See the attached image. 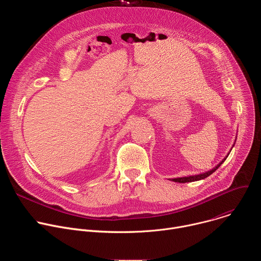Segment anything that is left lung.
Segmentation results:
<instances>
[{"label":"left lung","instance_id":"8db88e82","mask_svg":"<svg viewBox=\"0 0 261 261\" xmlns=\"http://www.w3.org/2000/svg\"><path fill=\"white\" fill-rule=\"evenodd\" d=\"M226 159L223 160L220 164H218L214 169L207 171V172H204V173H201V174H197V175H192V176H185V177H178V178H172L173 181H176V182H188V181H195V180H199V179H202V178H205L207 177L208 175H211L213 172H215L219 167L220 165L224 162Z\"/></svg>","mask_w":261,"mask_h":261}]
</instances>
